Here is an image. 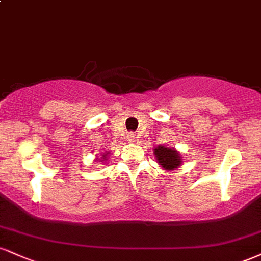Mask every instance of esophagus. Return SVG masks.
<instances>
[{
  "mask_svg": "<svg viewBox=\"0 0 261 261\" xmlns=\"http://www.w3.org/2000/svg\"><path fill=\"white\" fill-rule=\"evenodd\" d=\"M126 140H127V142H130V143H135L137 141V136L135 134H133V133H130V134H127V136H126Z\"/></svg>",
  "mask_w": 261,
  "mask_h": 261,
  "instance_id": "esophagus-1",
  "label": "esophagus"
}]
</instances>
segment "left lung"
Wrapping results in <instances>:
<instances>
[{
	"mask_svg": "<svg viewBox=\"0 0 261 261\" xmlns=\"http://www.w3.org/2000/svg\"><path fill=\"white\" fill-rule=\"evenodd\" d=\"M155 161L164 170H174L179 168L182 163V157L173 147H166V146H158L153 149Z\"/></svg>",
	"mask_w": 261,
	"mask_h": 261,
	"instance_id": "obj_1",
	"label": "left lung"
}]
</instances>
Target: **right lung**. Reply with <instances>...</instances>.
I'll use <instances>...</instances> for the list:
<instances>
[{"mask_svg": "<svg viewBox=\"0 0 261 261\" xmlns=\"http://www.w3.org/2000/svg\"><path fill=\"white\" fill-rule=\"evenodd\" d=\"M110 154V152H107V153H104L103 155H100V158L99 160H98V162H101V163H103V162H106L107 161V158H108V155Z\"/></svg>", "mask_w": 261, "mask_h": 261, "instance_id": "add662e5", "label": "right lung"}]
</instances>
